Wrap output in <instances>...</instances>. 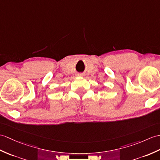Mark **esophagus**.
<instances>
[{
  "label": "esophagus",
  "instance_id": "1",
  "mask_svg": "<svg viewBox=\"0 0 160 160\" xmlns=\"http://www.w3.org/2000/svg\"><path fill=\"white\" fill-rule=\"evenodd\" d=\"M78 76H82L83 75H82V73H79Z\"/></svg>",
  "mask_w": 160,
  "mask_h": 160
}]
</instances>
